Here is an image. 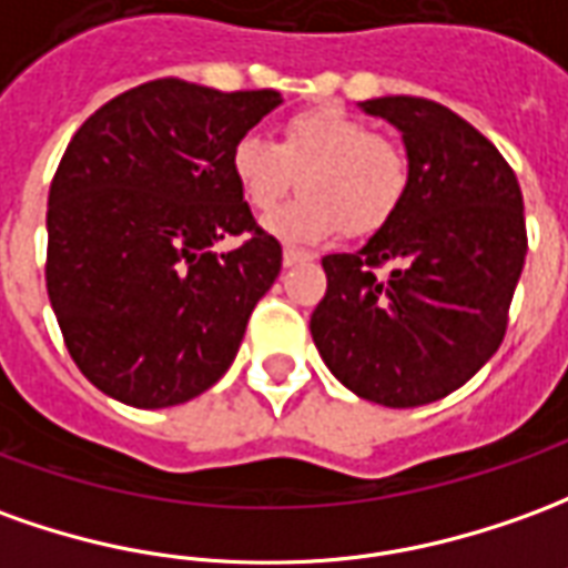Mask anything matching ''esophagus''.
I'll use <instances>...</instances> for the list:
<instances>
[{"label":"esophagus","mask_w":568,"mask_h":568,"mask_svg":"<svg viewBox=\"0 0 568 568\" xmlns=\"http://www.w3.org/2000/svg\"><path fill=\"white\" fill-rule=\"evenodd\" d=\"M320 255L313 252H304V248H295V245H285L283 248V264L285 267H297V264H307V261H316Z\"/></svg>","instance_id":"obj_1"}]
</instances>
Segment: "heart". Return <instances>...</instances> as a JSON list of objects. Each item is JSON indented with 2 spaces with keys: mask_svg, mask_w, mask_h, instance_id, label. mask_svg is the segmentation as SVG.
<instances>
[{
  "mask_svg": "<svg viewBox=\"0 0 568 568\" xmlns=\"http://www.w3.org/2000/svg\"><path fill=\"white\" fill-rule=\"evenodd\" d=\"M230 169L257 212H270L295 183L305 187L297 201L264 217V227L288 243H316L335 230L368 236L396 215L408 187L403 146L338 106L285 119L280 144L245 134L230 153Z\"/></svg>",
  "mask_w": 568,
  "mask_h": 568,
  "instance_id": "obj_1",
  "label": "heart"
}]
</instances>
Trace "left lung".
Wrapping results in <instances>:
<instances>
[{
	"mask_svg": "<svg viewBox=\"0 0 568 568\" xmlns=\"http://www.w3.org/2000/svg\"><path fill=\"white\" fill-rule=\"evenodd\" d=\"M403 132L408 187L353 255H325L311 335L332 375L368 403L427 406L489 363L526 264L517 174L489 138L427 98L363 101Z\"/></svg>",
	"mask_w": 568,
	"mask_h": 568,
	"instance_id": "left-lung-1",
	"label": "left lung"
}]
</instances>
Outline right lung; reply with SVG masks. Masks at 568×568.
Segmentation results:
<instances>
[{
  "instance_id": "right-lung-1",
  "label": "right lung",
  "mask_w": 568,
  "mask_h": 568,
  "mask_svg": "<svg viewBox=\"0 0 568 568\" xmlns=\"http://www.w3.org/2000/svg\"><path fill=\"white\" fill-rule=\"evenodd\" d=\"M280 91L153 79L94 110L49 190L45 285L79 372L134 408L209 390L283 267L230 153ZM224 235L244 243L224 256Z\"/></svg>"
}]
</instances>
